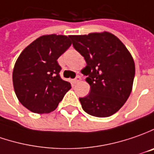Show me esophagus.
<instances>
[{
    "label": "esophagus",
    "instance_id": "obj_1",
    "mask_svg": "<svg viewBox=\"0 0 154 154\" xmlns=\"http://www.w3.org/2000/svg\"><path fill=\"white\" fill-rule=\"evenodd\" d=\"M81 80H82V78H81V77H80V76H77V77H76L75 79H74V82H75V83H77V82H80Z\"/></svg>",
    "mask_w": 154,
    "mask_h": 154
}]
</instances>
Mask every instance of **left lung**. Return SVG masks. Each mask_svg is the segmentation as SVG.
Returning <instances> with one entry per match:
<instances>
[{
  "label": "left lung",
  "mask_w": 154,
  "mask_h": 154,
  "mask_svg": "<svg viewBox=\"0 0 154 154\" xmlns=\"http://www.w3.org/2000/svg\"><path fill=\"white\" fill-rule=\"evenodd\" d=\"M73 47L87 66L82 69L90 93L79 98L89 115L106 118L116 113L132 91L135 62L125 44L113 34L103 31L71 35Z\"/></svg>",
  "instance_id": "obj_1"
}]
</instances>
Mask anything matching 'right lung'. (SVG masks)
Returning a JSON list of instances; mask_svg holds the SVG:
<instances>
[{"label":"right lung","mask_w":154,"mask_h":154,"mask_svg":"<svg viewBox=\"0 0 154 154\" xmlns=\"http://www.w3.org/2000/svg\"><path fill=\"white\" fill-rule=\"evenodd\" d=\"M71 35H45L28 45L14 65L13 83L19 102L35 113L54 111L71 83L61 79L57 60L72 45Z\"/></svg>","instance_id":"add662e5"}]
</instances>
